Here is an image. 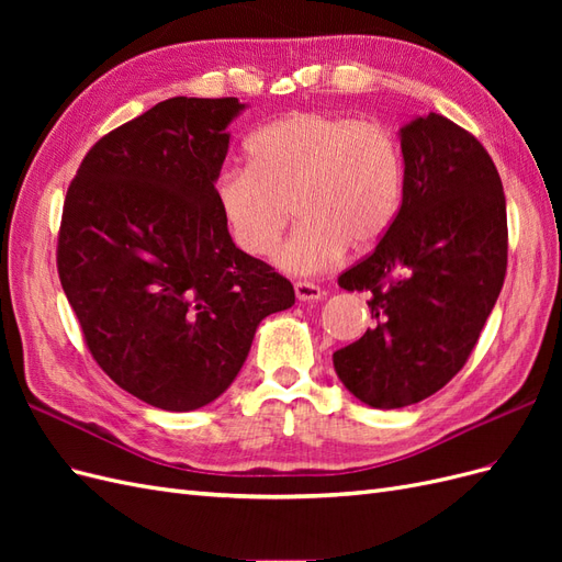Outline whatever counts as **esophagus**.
<instances>
[{"label":"esophagus","mask_w":562,"mask_h":562,"mask_svg":"<svg viewBox=\"0 0 562 562\" xmlns=\"http://www.w3.org/2000/svg\"><path fill=\"white\" fill-rule=\"evenodd\" d=\"M295 297L300 302H318L323 297V291L318 285L314 283H307V281H297L295 283Z\"/></svg>","instance_id":"obj_1"}]
</instances>
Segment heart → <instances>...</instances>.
Here are the masks:
<instances>
[{"mask_svg": "<svg viewBox=\"0 0 562 562\" xmlns=\"http://www.w3.org/2000/svg\"><path fill=\"white\" fill-rule=\"evenodd\" d=\"M250 166L213 180L220 217L236 248L267 255L295 215L300 227L277 250L291 274H314L349 246L368 250L394 225L403 199L398 140L378 122L293 112L255 131Z\"/></svg>", "mask_w": 562, "mask_h": 562, "instance_id": "1", "label": "heart"}]
</instances>
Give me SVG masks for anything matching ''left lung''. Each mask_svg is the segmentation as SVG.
Returning <instances> with one entry per match:
<instances>
[{
  "label": "left lung",
  "mask_w": 562,
  "mask_h": 562,
  "mask_svg": "<svg viewBox=\"0 0 562 562\" xmlns=\"http://www.w3.org/2000/svg\"><path fill=\"white\" fill-rule=\"evenodd\" d=\"M403 201L366 260L337 279L368 291V328L333 353L361 403L394 411L443 389L481 337L506 274V199L485 147L429 112L398 131Z\"/></svg>",
  "instance_id": "8db88e82"
}]
</instances>
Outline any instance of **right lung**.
<instances>
[{
  "label": "right lung",
  "mask_w": 562,
  "mask_h": 562,
  "mask_svg": "<svg viewBox=\"0 0 562 562\" xmlns=\"http://www.w3.org/2000/svg\"><path fill=\"white\" fill-rule=\"evenodd\" d=\"M239 98H168L100 138L67 190L58 277L95 363L171 413L239 375L260 321L295 304L288 279L234 246L213 180Z\"/></svg>",
  "instance_id": "obj_1"
}]
</instances>
